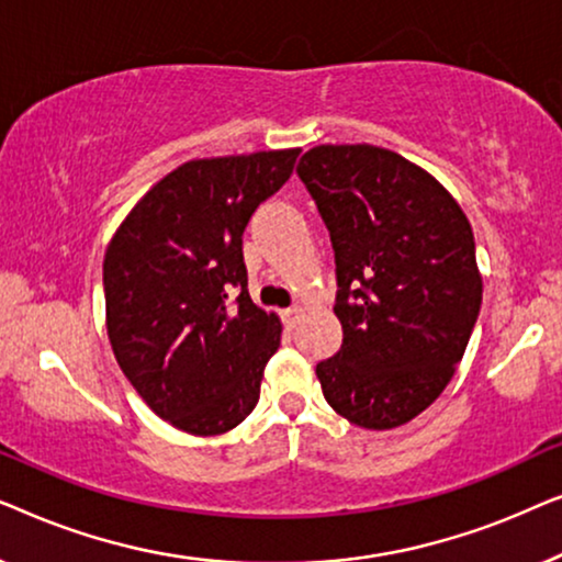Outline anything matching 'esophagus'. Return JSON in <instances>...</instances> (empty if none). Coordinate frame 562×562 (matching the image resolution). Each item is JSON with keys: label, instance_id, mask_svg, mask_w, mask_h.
<instances>
[{"label": "esophagus", "instance_id": "esophagus-1", "mask_svg": "<svg viewBox=\"0 0 562 562\" xmlns=\"http://www.w3.org/2000/svg\"><path fill=\"white\" fill-rule=\"evenodd\" d=\"M302 314H304L302 306H289V310H283L281 317L286 322V327H296L299 319H302Z\"/></svg>", "mask_w": 562, "mask_h": 562}]
</instances>
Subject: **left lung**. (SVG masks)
I'll use <instances>...</instances> for the list:
<instances>
[{"label":"left lung","mask_w":562,"mask_h":562,"mask_svg":"<svg viewBox=\"0 0 562 562\" xmlns=\"http://www.w3.org/2000/svg\"><path fill=\"white\" fill-rule=\"evenodd\" d=\"M335 250L342 348L317 363L327 404L394 429L448 386L481 312L471 222L435 176L375 145H317L296 166Z\"/></svg>","instance_id":"1"}]
</instances>
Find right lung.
I'll list each match as a JSON object with an SVG mask.
<instances>
[{"mask_svg": "<svg viewBox=\"0 0 562 562\" xmlns=\"http://www.w3.org/2000/svg\"><path fill=\"white\" fill-rule=\"evenodd\" d=\"M296 156L299 148L189 160L130 210L106 245L114 358L143 402L189 435L240 425L281 345V319L248 294L243 233L289 181Z\"/></svg>", "mask_w": 562, "mask_h": 562, "instance_id": "right-lung-1", "label": "right lung"}]
</instances>
